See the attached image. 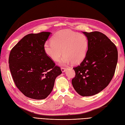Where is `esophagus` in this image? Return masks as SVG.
I'll return each mask as SVG.
<instances>
[{
  "instance_id": "esophagus-1",
  "label": "esophagus",
  "mask_w": 125,
  "mask_h": 125,
  "mask_svg": "<svg viewBox=\"0 0 125 125\" xmlns=\"http://www.w3.org/2000/svg\"><path fill=\"white\" fill-rule=\"evenodd\" d=\"M61 71H62V72H64L66 71V68H65V67H61Z\"/></svg>"
}]
</instances>
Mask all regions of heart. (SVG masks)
Returning <instances> with one entry per match:
<instances>
[{
    "label": "heart",
    "mask_w": 125,
    "mask_h": 125,
    "mask_svg": "<svg viewBox=\"0 0 125 125\" xmlns=\"http://www.w3.org/2000/svg\"><path fill=\"white\" fill-rule=\"evenodd\" d=\"M88 47L86 36L71 30H63L58 31L52 38V42H46L43 49L46 54L54 61H57L64 55L60 62L62 65L70 62L76 64L85 58Z\"/></svg>",
    "instance_id": "obj_1"
}]
</instances>
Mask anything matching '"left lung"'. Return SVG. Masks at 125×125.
I'll return each mask as SVG.
<instances>
[{"label": "left lung", "mask_w": 125, "mask_h": 125, "mask_svg": "<svg viewBox=\"0 0 125 125\" xmlns=\"http://www.w3.org/2000/svg\"><path fill=\"white\" fill-rule=\"evenodd\" d=\"M87 37L85 58L73 68L75 77L72 83L80 95L91 96L99 93L110 83L115 74L118 51L115 44L100 31H84Z\"/></svg>", "instance_id": "left-lung-1"}]
</instances>
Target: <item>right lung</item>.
I'll return each mask as SVG.
<instances>
[{"instance_id": "1", "label": "right lung", "mask_w": 125, "mask_h": 125, "mask_svg": "<svg viewBox=\"0 0 125 125\" xmlns=\"http://www.w3.org/2000/svg\"><path fill=\"white\" fill-rule=\"evenodd\" d=\"M50 32L25 36L11 49L9 68L15 86L26 96L46 98L51 92L61 68L46 54L44 45Z\"/></svg>"}]
</instances>
